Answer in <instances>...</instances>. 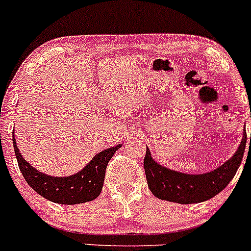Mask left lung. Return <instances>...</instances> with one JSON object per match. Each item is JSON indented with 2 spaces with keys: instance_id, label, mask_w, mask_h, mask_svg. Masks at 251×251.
Listing matches in <instances>:
<instances>
[{
  "instance_id": "left-lung-1",
  "label": "left lung",
  "mask_w": 251,
  "mask_h": 251,
  "mask_svg": "<svg viewBox=\"0 0 251 251\" xmlns=\"http://www.w3.org/2000/svg\"><path fill=\"white\" fill-rule=\"evenodd\" d=\"M251 143V136H250ZM247 146V133L232 158L216 169L202 174H186L160 165L152 158L151 151H146L143 168L151 193L160 200L189 205L207 201L220 194L227 186L240 167Z\"/></svg>"
}]
</instances>
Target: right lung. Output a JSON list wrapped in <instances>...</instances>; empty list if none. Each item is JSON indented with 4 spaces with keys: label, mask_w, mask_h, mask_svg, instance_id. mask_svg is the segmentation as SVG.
Returning <instances> with one entry per match:
<instances>
[{
    "label": "right lung",
    "mask_w": 251,
    "mask_h": 251,
    "mask_svg": "<svg viewBox=\"0 0 251 251\" xmlns=\"http://www.w3.org/2000/svg\"><path fill=\"white\" fill-rule=\"evenodd\" d=\"M12 138L19 169L29 186L46 200L61 205H76L98 198L103 189L106 165L114 153L123 146L116 145L97 153L91 162L76 174L52 176L36 170L22 157V153L17 147L14 131L12 132Z\"/></svg>",
    "instance_id": "add662e5"
}]
</instances>
